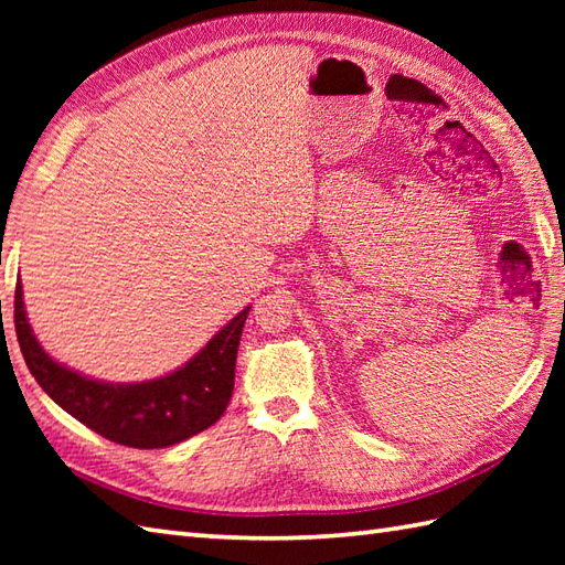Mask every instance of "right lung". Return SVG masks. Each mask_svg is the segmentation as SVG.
Wrapping results in <instances>:
<instances>
[{
  "instance_id": "right-lung-1",
  "label": "right lung",
  "mask_w": 565,
  "mask_h": 565,
  "mask_svg": "<svg viewBox=\"0 0 565 565\" xmlns=\"http://www.w3.org/2000/svg\"><path fill=\"white\" fill-rule=\"evenodd\" d=\"M249 306L213 334L203 350L172 374L140 381H97L57 364L29 326L17 284L14 326L31 376L82 425L134 449H164L218 423L235 386V359Z\"/></svg>"
}]
</instances>
